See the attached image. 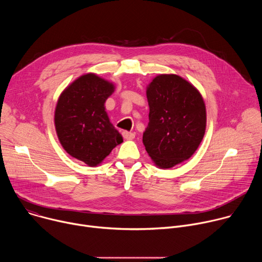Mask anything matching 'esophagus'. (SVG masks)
I'll use <instances>...</instances> for the list:
<instances>
[{
  "label": "esophagus",
  "instance_id": "obj_1",
  "mask_svg": "<svg viewBox=\"0 0 262 262\" xmlns=\"http://www.w3.org/2000/svg\"><path fill=\"white\" fill-rule=\"evenodd\" d=\"M122 136H123V138L126 139V140H132V139L135 138V134H134V133L126 132V130H124V132L122 133Z\"/></svg>",
  "mask_w": 262,
  "mask_h": 262
}]
</instances>
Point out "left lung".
Listing matches in <instances>:
<instances>
[{"label":"left lung","mask_w":262,"mask_h":262,"mask_svg":"<svg viewBox=\"0 0 262 262\" xmlns=\"http://www.w3.org/2000/svg\"><path fill=\"white\" fill-rule=\"evenodd\" d=\"M149 122L143 134L148 156L162 169L189 160L206 128V108L200 92L176 74H160L146 90Z\"/></svg>","instance_id":"8db88e82"}]
</instances>
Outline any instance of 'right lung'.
I'll return each mask as SVG.
<instances>
[{
	"mask_svg": "<svg viewBox=\"0 0 262 262\" xmlns=\"http://www.w3.org/2000/svg\"><path fill=\"white\" fill-rule=\"evenodd\" d=\"M114 90L112 83L87 73L61 93L56 105L55 126L62 147L90 167L99 165L123 142L104 107Z\"/></svg>",
	"mask_w": 262,
	"mask_h": 262,
	"instance_id": "add662e5",
	"label": "right lung"
}]
</instances>
